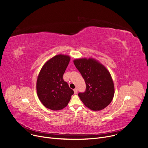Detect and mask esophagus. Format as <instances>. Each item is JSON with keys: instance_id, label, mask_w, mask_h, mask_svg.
<instances>
[{"instance_id": "1", "label": "esophagus", "mask_w": 148, "mask_h": 148, "mask_svg": "<svg viewBox=\"0 0 148 148\" xmlns=\"http://www.w3.org/2000/svg\"><path fill=\"white\" fill-rule=\"evenodd\" d=\"M74 93H75V94H77V92H78V90H77V88H75V89H74Z\"/></svg>"}]
</instances>
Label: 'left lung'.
Wrapping results in <instances>:
<instances>
[{
	"mask_svg": "<svg viewBox=\"0 0 148 148\" xmlns=\"http://www.w3.org/2000/svg\"><path fill=\"white\" fill-rule=\"evenodd\" d=\"M74 64L86 84V90L78 96L85 106L93 111L107 107L113 100L114 83L108 69L92 58L75 59Z\"/></svg>",
	"mask_w": 148,
	"mask_h": 148,
	"instance_id": "8db88e82",
	"label": "left lung"
}]
</instances>
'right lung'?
Returning <instances> with one entry per match:
<instances>
[{
    "label": "right lung",
    "instance_id": "obj_1",
    "mask_svg": "<svg viewBox=\"0 0 148 148\" xmlns=\"http://www.w3.org/2000/svg\"><path fill=\"white\" fill-rule=\"evenodd\" d=\"M70 57L58 55L47 61L42 67L36 81L39 99L46 108L60 110L66 107L74 91L63 77Z\"/></svg>",
    "mask_w": 148,
    "mask_h": 148
}]
</instances>
